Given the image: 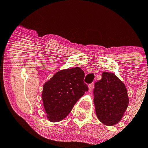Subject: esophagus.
I'll return each mask as SVG.
<instances>
[{"mask_svg": "<svg viewBox=\"0 0 148 148\" xmlns=\"http://www.w3.org/2000/svg\"><path fill=\"white\" fill-rule=\"evenodd\" d=\"M92 86H93V84L92 83L89 84V86H88V92H90L92 90Z\"/></svg>", "mask_w": 148, "mask_h": 148, "instance_id": "esophagus-1", "label": "esophagus"}]
</instances>
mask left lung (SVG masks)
Segmentation results:
<instances>
[{
    "label": "left lung",
    "mask_w": 148,
    "mask_h": 148,
    "mask_svg": "<svg viewBox=\"0 0 148 148\" xmlns=\"http://www.w3.org/2000/svg\"><path fill=\"white\" fill-rule=\"evenodd\" d=\"M94 103L97 117L106 126H114L122 120L129 104L127 89L112 73L103 72L95 83Z\"/></svg>",
    "instance_id": "1"
}]
</instances>
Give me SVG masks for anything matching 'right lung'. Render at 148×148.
<instances>
[{
  "mask_svg": "<svg viewBox=\"0 0 148 148\" xmlns=\"http://www.w3.org/2000/svg\"><path fill=\"white\" fill-rule=\"evenodd\" d=\"M84 71L79 67L59 70L43 85L42 99L47 119L51 122L64 120L88 90Z\"/></svg>",
  "mask_w": 148,
  "mask_h": 148,
  "instance_id": "add662e5",
  "label": "right lung"
}]
</instances>
